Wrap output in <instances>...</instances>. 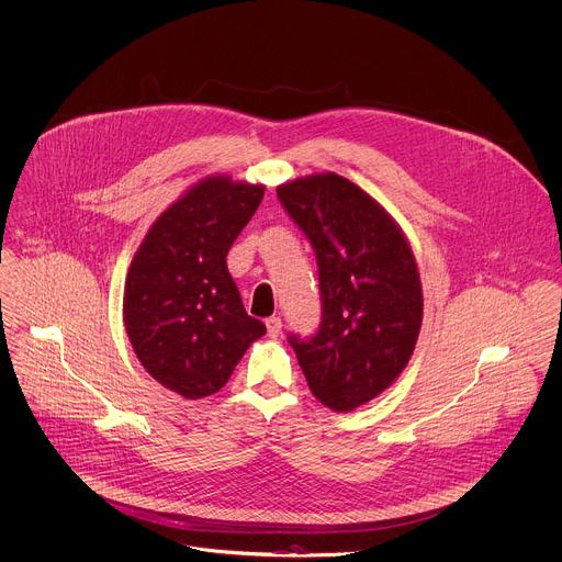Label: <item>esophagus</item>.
I'll list each match as a JSON object with an SVG mask.
<instances>
[{
	"mask_svg": "<svg viewBox=\"0 0 562 562\" xmlns=\"http://www.w3.org/2000/svg\"><path fill=\"white\" fill-rule=\"evenodd\" d=\"M265 324H267V333H269V337H273V339H276V337L282 333V319H280V317H269Z\"/></svg>",
	"mask_w": 562,
	"mask_h": 562,
	"instance_id": "esophagus-1",
	"label": "esophagus"
}]
</instances>
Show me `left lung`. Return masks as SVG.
I'll use <instances>...</instances> for the list:
<instances>
[{"label":"left lung","mask_w":562,"mask_h":562,"mask_svg":"<svg viewBox=\"0 0 562 562\" xmlns=\"http://www.w3.org/2000/svg\"><path fill=\"white\" fill-rule=\"evenodd\" d=\"M311 240L322 293L315 337H289L313 396L346 414L407 368L423 324V284L398 223L350 179L322 172L278 186Z\"/></svg>","instance_id":"8db88e82"}]
</instances>
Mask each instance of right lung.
<instances>
[{
    "instance_id": "right-lung-1",
    "label": "right lung",
    "mask_w": 562,
    "mask_h": 562,
    "mask_svg": "<svg viewBox=\"0 0 562 562\" xmlns=\"http://www.w3.org/2000/svg\"><path fill=\"white\" fill-rule=\"evenodd\" d=\"M265 186L212 175L150 225L135 251L122 317L144 370L188 401L216 394L267 328L247 315L227 251Z\"/></svg>"
}]
</instances>
